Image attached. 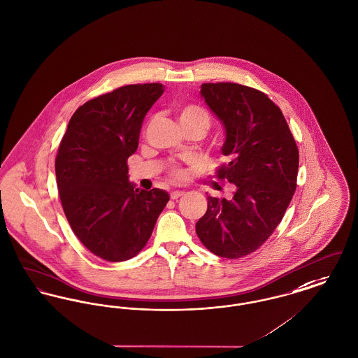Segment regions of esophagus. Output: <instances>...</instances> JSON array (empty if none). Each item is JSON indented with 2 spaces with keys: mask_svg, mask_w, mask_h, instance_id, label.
<instances>
[{
  "mask_svg": "<svg viewBox=\"0 0 358 358\" xmlns=\"http://www.w3.org/2000/svg\"><path fill=\"white\" fill-rule=\"evenodd\" d=\"M184 194V192L182 190H173L171 193H170V197L173 199V200H177L178 197H181Z\"/></svg>",
  "mask_w": 358,
  "mask_h": 358,
  "instance_id": "1",
  "label": "esophagus"
}]
</instances>
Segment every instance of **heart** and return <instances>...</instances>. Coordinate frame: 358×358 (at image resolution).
Listing matches in <instances>:
<instances>
[{
    "instance_id": "obj_1",
    "label": "heart",
    "mask_w": 358,
    "mask_h": 358,
    "mask_svg": "<svg viewBox=\"0 0 358 358\" xmlns=\"http://www.w3.org/2000/svg\"><path fill=\"white\" fill-rule=\"evenodd\" d=\"M178 120L182 128L199 127L206 132L210 124V115L203 106L197 104H187L178 109ZM173 174L181 176V171L178 169H174Z\"/></svg>"
}]
</instances>
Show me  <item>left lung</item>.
I'll list each match as a JSON object with an SVG mask.
<instances>
[{
	"instance_id": "obj_1",
	"label": "left lung",
	"mask_w": 358,
	"mask_h": 358,
	"mask_svg": "<svg viewBox=\"0 0 358 358\" xmlns=\"http://www.w3.org/2000/svg\"><path fill=\"white\" fill-rule=\"evenodd\" d=\"M200 96L224 128L219 178L235 185L230 200L208 196L196 223L201 243L223 258L255 252L288 208L299 169V150L281 109L262 92L231 83L203 84Z\"/></svg>"
}]
</instances>
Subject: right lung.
<instances>
[{"label": "right lung", "instance_id": "obj_1", "mask_svg": "<svg viewBox=\"0 0 358 358\" xmlns=\"http://www.w3.org/2000/svg\"><path fill=\"white\" fill-rule=\"evenodd\" d=\"M164 90L162 84L127 85L86 101L58 148L55 174L67 222L89 252L109 262L141 252L168 204L166 190L135 188L127 166Z\"/></svg>", "mask_w": 358, "mask_h": 358}]
</instances>
